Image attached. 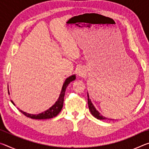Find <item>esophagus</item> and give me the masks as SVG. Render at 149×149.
Wrapping results in <instances>:
<instances>
[{"label":"esophagus","instance_id":"34e87169","mask_svg":"<svg viewBox=\"0 0 149 149\" xmlns=\"http://www.w3.org/2000/svg\"><path fill=\"white\" fill-rule=\"evenodd\" d=\"M77 75H78V76H79V77H83L84 75V71H82L81 70H79V71L77 72Z\"/></svg>","mask_w":149,"mask_h":149}]
</instances>
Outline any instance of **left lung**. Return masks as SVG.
<instances>
[{
  "mask_svg": "<svg viewBox=\"0 0 149 149\" xmlns=\"http://www.w3.org/2000/svg\"><path fill=\"white\" fill-rule=\"evenodd\" d=\"M87 98H88V106H89L90 112H91V114L93 116L97 118V119H99V120H112V119H109V118H107L104 116H103L100 114V113L99 112V111L97 110L96 108L94 107V105H93V104L92 103L91 100V99H89V93H87Z\"/></svg>",
  "mask_w": 149,
  "mask_h": 149,
  "instance_id": "8db88e82",
  "label": "left lung"
}]
</instances>
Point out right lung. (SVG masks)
Segmentation results:
<instances>
[{"mask_svg": "<svg viewBox=\"0 0 149 149\" xmlns=\"http://www.w3.org/2000/svg\"><path fill=\"white\" fill-rule=\"evenodd\" d=\"M75 75H72L71 76L68 77L66 78L65 80V81L63 84L61 92H60V94L59 95L58 99H57L56 102L51 107H50L49 109L44 111L40 114H29V113H27L26 112H24L23 110H20L19 108H17L20 112H21L22 114H24L26 116L32 118V119H36V120H45V119H50V118H52L59 114L60 111L62 110V108L63 107V103H64V98L65 95V89H66V87H68L70 83L73 81L75 79ZM12 104L14 106H16L14 104V102L11 100Z\"/></svg>", "mask_w": 149, "mask_h": 149, "instance_id": "obj_1", "label": "right lung"}]
</instances>
